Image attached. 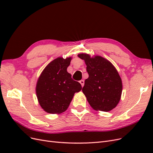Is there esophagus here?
Instances as JSON below:
<instances>
[{"mask_svg": "<svg viewBox=\"0 0 153 153\" xmlns=\"http://www.w3.org/2000/svg\"><path fill=\"white\" fill-rule=\"evenodd\" d=\"M80 83V84H81V85H82V87H83L84 85V81L83 80H80V82H79Z\"/></svg>", "mask_w": 153, "mask_h": 153, "instance_id": "esophagus-1", "label": "esophagus"}]
</instances>
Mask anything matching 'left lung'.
<instances>
[{
	"label": "left lung",
	"instance_id": "1",
	"mask_svg": "<svg viewBox=\"0 0 153 153\" xmlns=\"http://www.w3.org/2000/svg\"><path fill=\"white\" fill-rule=\"evenodd\" d=\"M84 60L89 78L85 80L82 92L91 107L96 110L108 112L119 103L123 84L117 69L108 60L96 55L80 53Z\"/></svg>",
	"mask_w": 153,
	"mask_h": 153
}]
</instances>
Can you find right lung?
Returning a JSON list of instances; mask_svg holds the SVG:
<instances>
[{
    "label": "right lung",
    "instance_id": "add662e5",
    "mask_svg": "<svg viewBox=\"0 0 153 153\" xmlns=\"http://www.w3.org/2000/svg\"><path fill=\"white\" fill-rule=\"evenodd\" d=\"M71 57L54 59L44 69L36 85L39 103L45 112L61 114L66 111L75 92L81 91L79 82L73 80L67 68Z\"/></svg>",
    "mask_w": 153,
    "mask_h": 153
}]
</instances>
